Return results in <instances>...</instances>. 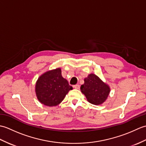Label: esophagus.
Instances as JSON below:
<instances>
[{
  "label": "esophagus",
  "mask_w": 146,
  "mask_h": 146,
  "mask_svg": "<svg viewBox=\"0 0 146 146\" xmlns=\"http://www.w3.org/2000/svg\"><path fill=\"white\" fill-rule=\"evenodd\" d=\"M73 87L75 88V89H79V88H80V85H79L78 84H77V85H74V86H73Z\"/></svg>",
  "instance_id": "esophagus-1"
}]
</instances>
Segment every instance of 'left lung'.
Listing matches in <instances>:
<instances>
[{
    "instance_id": "8db88e82",
    "label": "left lung",
    "mask_w": 146,
    "mask_h": 146,
    "mask_svg": "<svg viewBox=\"0 0 146 146\" xmlns=\"http://www.w3.org/2000/svg\"><path fill=\"white\" fill-rule=\"evenodd\" d=\"M84 82L80 90L88 102L92 104L99 105L106 101L110 92L109 85L94 73L88 75L84 79Z\"/></svg>"
}]
</instances>
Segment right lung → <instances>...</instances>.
Returning <instances> with one entry per match:
<instances>
[{
    "label": "right lung",
    "mask_w": 146,
    "mask_h": 146,
    "mask_svg": "<svg viewBox=\"0 0 146 146\" xmlns=\"http://www.w3.org/2000/svg\"><path fill=\"white\" fill-rule=\"evenodd\" d=\"M72 89V86L62 76L60 68L42 74L35 85L38 100L40 103L48 107L57 106Z\"/></svg>",
    "instance_id": "1"
}]
</instances>
